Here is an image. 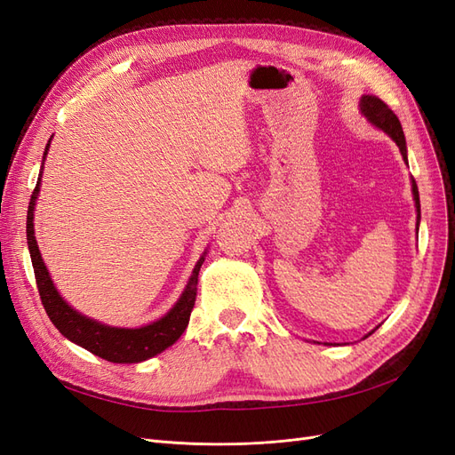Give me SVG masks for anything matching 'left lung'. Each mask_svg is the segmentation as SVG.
I'll list each match as a JSON object with an SVG mask.
<instances>
[{"instance_id": "8db88e82", "label": "left lung", "mask_w": 455, "mask_h": 455, "mask_svg": "<svg viewBox=\"0 0 455 455\" xmlns=\"http://www.w3.org/2000/svg\"><path fill=\"white\" fill-rule=\"evenodd\" d=\"M361 112L371 123V125L381 129L385 134L391 136L395 144L398 146V149H401L403 159L408 164V149H406V139H404V132H403V125H401V121H398V117L393 114V109L387 104H385L381 99H378V96L364 94L361 99ZM411 194H414V201H416L418 228H419V194H418V186H416L414 178H411Z\"/></svg>"}]
</instances>
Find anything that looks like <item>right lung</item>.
I'll return each instance as SVG.
<instances>
[{"label": "right lung", "instance_id": "right-lung-1", "mask_svg": "<svg viewBox=\"0 0 455 455\" xmlns=\"http://www.w3.org/2000/svg\"><path fill=\"white\" fill-rule=\"evenodd\" d=\"M49 146H51V139H49V144L45 146L44 161H45ZM41 172H44V163H41L37 184L28 204V216H26V239H28V251L32 258L41 304H44L51 323L59 328V332L64 338L77 343V346L91 351L92 355L100 356V359L117 363V364L142 363L151 359V356L163 353L167 347H171L172 343L184 334V330L189 323L191 309L196 306L199 269L204 261L206 251L196 264L194 273H191L182 296L178 298L174 307L167 315L161 316L159 321L140 328H117V326H108L94 319H89V316L81 315L62 299V296L59 294V291L54 288L51 281V275L37 249V241L34 233V209H36L37 194H39Z\"/></svg>", "mask_w": 455, "mask_h": 455}]
</instances>
